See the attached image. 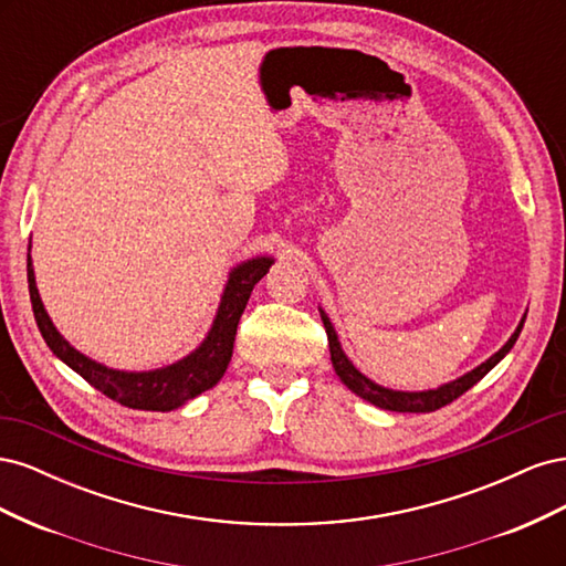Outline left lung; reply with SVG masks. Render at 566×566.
Returning <instances> with one entry per match:
<instances>
[{"label":"left lung","mask_w":566,"mask_h":566,"mask_svg":"<svg viewBox=\"0 0 566 566\" xmlns=\"http://www.w3.org/2000/svg\"><path fill=\"white\" fill-rule=\"evenodd\" d=\"M321 321L325 325V333H328V345H331V361H333V368L337 373V378L347 385V389H352L356 397H361L364 401L378 406L382 410H394V413H432V410L441 408L451 403L453 399H458L460 394H465L470 387H474L479 380L484 378V375L495 366L501 364L505 354L515 347V342L524 328V321H526V314L522 316L520 325L515 328V333L510 335V339L505 342V345L495 352L493 356H489L484 364H479L476 368H472L470 373L460 375V378L447 382V385H439L434 389H422V391H403V389H391V387H382L375 380H370L368 375H364L361 370H358L352 361L349 356L345 354V349H342L339 345V337H337V331L335 325L331 323L328 314H325L321 306Z\"/></svg>","instance_id":"1"}]
</instances>
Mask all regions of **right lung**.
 <instances>
[{"label":"right lung","mask_w":566,"mask_h":566,"mask_svg":"<svg viewBox=\"0 0 566 566\" xmlns=\"http://www.w3.org/2000/svg\"><path fill=\"white\" fill-rule=\"evenodd\" d=\"M271 264H273V256L269 254H256L241 264H235L229 271L227 285L221 290V297H219L217 314L212 318L208 335L202 337L200 345L193 352H188L184 358H179V361L160 366V368H150V370L108 368L106 364H98L87 354L75 349L71 342L59 333V328L46 314L44 302L40 297L35 269H32L30 245H28V287H30V302H32V312H35L38 328L46 342V347L54 352L56 358H61L67 368H73L80 378L87 380L98 391H104L113 401L136 410H163L165 413V410H175L196 399L198 394L208 391L224 378V373L231 364L238 321H241L245 312L252 287L266 276Z\"/></svg>","instance_id":"right-lung-1"}]
</instances>
